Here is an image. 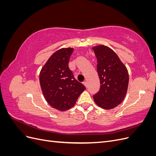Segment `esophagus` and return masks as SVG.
I'll list each match as a JSON object with an SVG mask.
<instances>
[{
  "label": "esophagus",
  "instance_id": "1",
  "mask_svg": "<svg viewBox=\"0 0 156 156\" xmlns=\"http://www.w3.org/2000/svg\"><path fill=\"white\" fill-rule=\"evenodd\" d=\"M83 84H84V85H85V87H87V82L86 81H84L83 82Z\"/></svg>",
  "mask_w": 156,
  "mask_h": 156
}]
</instances>
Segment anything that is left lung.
Listing matches in <instances>:
<instances>
[{
  "instance_id": "left-lung-1",
  "label": "left lung",
  "mask_w": 156,
  "mask_h": 156,
  "mask_svg": "<svg viewBox=\"0 0 156 156\" xmlns=\"http://www.w3.org/2000/svg\"><path fill=\"white\" fill-rule=\"evenodd\" d=\"M97 58V72L100 88L93 96L96 104L111 109L123 101L129 83V74L125 65L115 52L105 45L92 48Z\"/></svg>"
}]
</instances>
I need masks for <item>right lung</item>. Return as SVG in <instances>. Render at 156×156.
<instances>
[{
  "label": "right lung",
  "instance_id": "1",
  "mask_svg": "<svg viewBox=\"0 0 156 156\" xmlns=\"http://www.w3.org/2000/svg\"><path fill=\"white\" fill-rule=\"evenodd\" d=\"M73 48L56 51L47 61L40 73L42 92L49 104L64 111L73 107L86 87L75 79L68 66Z\"/></svg>",
  "mask_w": 156,
  "mask_h": 156
}]
</instances>
